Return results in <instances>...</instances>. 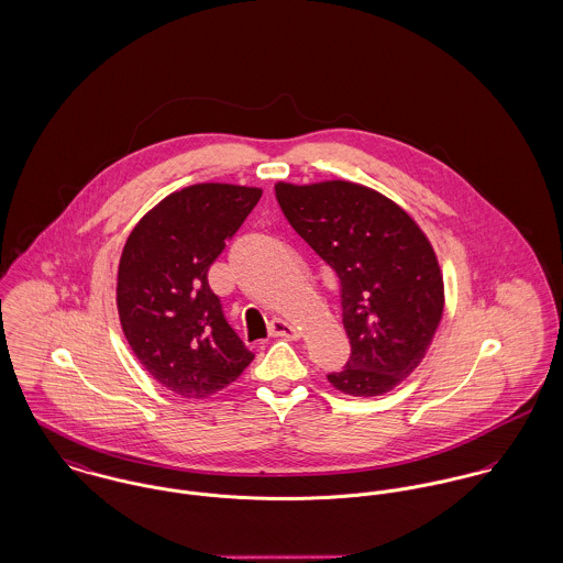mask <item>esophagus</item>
I'll list each match as a JSON object with an SVG mask.
<instances>
[{
  "label": "esophagus",
  "mask_w": 563,
  "mask_h": 563,
  "mask_svg": "<svg viewBox=\"0 0 563 563\" xmlns=\"http://www.w3.org/2000/svg\"><path fill=\"white\" fill-rule=\"evenodd\" d=\"M269 336L296 341V339H300V332H298V328L291 325L289 321H285V319H274V321L269 323Z\"/></svg>",
  "instance_id": "1"
}]
</instances>
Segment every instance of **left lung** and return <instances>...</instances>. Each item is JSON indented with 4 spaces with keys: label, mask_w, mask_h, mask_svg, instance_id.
I'll list each match as a JSON object with an SVG mask.
<instances>
[{
    "label": "left lung",
    "mask_w": 563,
    "mask_h": 563,
    "mask_svg": "<svg viewBox=\"0 0 563 563\" xmlns=\"http://www.w3.org/2000/svg\"><path fill=\"white\" fill-rule=\"evenodd\" d=\"M274 192L289 224L341 280L351 357L328 382L364 398L396 388L424 360L443 317V274L427 233L364 184L276 181Z\"/></svg>",
    "instance_id": "1"
}]
</instances>
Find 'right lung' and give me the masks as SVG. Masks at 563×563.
I'll list each match as a JSON object with an SVG mask.
<instances>
[{
  "label": "right lung",
  "instance_id": "1",
  "mask_svg": "<svg viewBox=\"0 0 563 563\" xmlns=\"http://www.w3.org/2000/svg\"><path fill=\"white\" fill-rule=\"evenodd\" d=\"M257 186L192 184L167 195L130 231L118 267V312L143 368L184 398L233 384L255 355L208 285L224 242L261 199Z\"/></svg>",
  "mask_w": 563,
  "mask_h": 563
}]
</instances>
